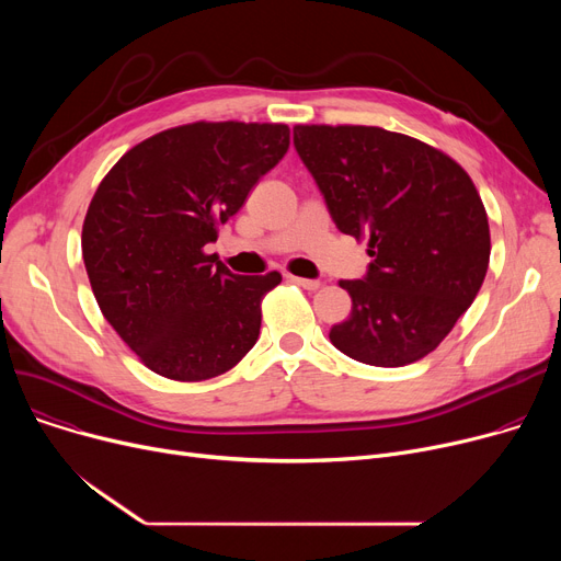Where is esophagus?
I'll list each match as a JSON object with an SVG mask.
<instances>
[{"label":"esophagus","instance_id":"34e87169","mask_svg":"<svg viewBox=\"0 0 561 561\" xmlns=\"http://www.w3.org/2000/svg\"><path fill=\"white\" fill-rule=\"evenodd\" d=\"M286 279H288V282H293V284L302 286V288H307V290H316V288H320V282H318V279H305V277H296V275H286Z\"/></svg>","mask_w":561,"mask_h":561}]
</instances>
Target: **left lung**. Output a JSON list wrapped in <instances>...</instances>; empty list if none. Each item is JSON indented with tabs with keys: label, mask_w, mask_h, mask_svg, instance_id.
Returning <instances> with one entry per match:
<instances>
[{
	"label": "left lung",
	"mask_w": 561,
	"mask_h": 561,
	"mask_svg": "<svg viewBox=\"0 0 561 561\" xmlns=\"http://www.w3.org/2000/svg\"><path fill=\"white\" fill-rule=\"evenodd\" d=\"M293 145L334 225L368 239L373 256L364 279L341 282L352 311L330 341L368 366L423 359L489 268V220L470 176L434 147L379 127L298 125Z\"/></svg>",
	"instance_id": "8db88e82"
}]
</instances>
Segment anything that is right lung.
<instances>
[{
  "label": "right lung",
  "instance_id": "right-lung-1",
  "mask_svg": "<svg viewBox=\"0 0 561 561\" xmlns=\"http://www.w3.org/2000/svg\"><path fill=\"white\" fill-rule=\"evenodd\" d=\"M286 125L193 123L138 142L104 176L81 231L95 300L138 359L202 381L259 339L279 273L233 275L204 245L288 150Z\"/></svg>",
  "mask_w": 561,
  "mask_h": 561
}]
</instances>
